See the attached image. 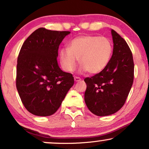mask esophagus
I'll return each mask as SVG.
<instances>
[{
    "instance_id": "1",
    "label": "esophagus",
    "mask_w": 149,
    "mask_h": 149,
    "mask_svg": "<svg viewBox=\"0 0 149 149\" xmlns=\"http://www.w3.org/2000/svg\"><path fill=\"white\" fill-rule=\"evenodd\" d=\"M74 80L76 82H79V81L81 80V78H79V77H77V76H75L74 77Z\"/></svg>"
}]
</instances>
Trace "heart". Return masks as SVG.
Listing matches in <instances>:
<instances>
[{
	"label": "heart",
	"mask_w": 149,
	"mask_h": 149,
	"mask_svg": "<svg viewBox=\"0 0 149 149\" xmlns=\"http://www.w3.org/2000/svg\"><path fill=\"white\" fill-rule=\"evenodd\" d=\"M112 53L113 44L109 38L86 35L72 39L68 48L60 51L59 58L62 67L67 72L75 70L79 59L82 71L95 74L107 67Z\"/></svg>",
	"instance_id": "b5f03b06"
}]
</instances>
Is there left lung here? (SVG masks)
Masks as SVG:
<instances>
[{"label": "left lung", "instance_id": "8db88e82", "mask_svg": "<svg viewBox=\"0 0 149 149\" xmlns=\"http://www.w3.org/2000/svg\"><path fill=\"white\" fill-rule=\"evenodd\" d=\"M113 50L111 58L102 71L84 78V101L97 116L113 114L125 104L134 78L132 52L124 38L111 30Z\"/></svg>", "mask_w": 149, "mask_h": 149}]
</instances>
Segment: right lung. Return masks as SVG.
Returning <instances> with one entry per match:
<instances>
[{"label":"right lung","mask_w":149,"mask_h":149,"mask_svg":"<svg viewBox=\"0 0 149 149\" xmlns=\"http://www.w3.org/2000/svg\"><path fill=\"white\" fill-rule=\"evenodd\" d=\"M69 31L40 27L26 39L18 56L16 84L24 107L35 116L57 111L74 84L73 75L58 65L59 45Z\"/></svg>","instance_id":"obj_1"}]
</instances>
